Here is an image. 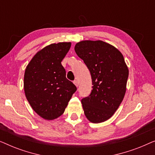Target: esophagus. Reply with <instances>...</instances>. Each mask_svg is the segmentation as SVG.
Returning <instances> with one entry per match:
<instances>
[{
  "mask_svg": "<svg viewBox=\"0 0 155 155\" xmlns=\"http://www.w3.org/2000/svg\"><path fill=\"white\" fill-rule=\"evenodd\" d=\"M73 83L75 84V85L76 87H78V82L77 80H74V81H73Z\"/></svg>",
  "mask_w": 155,
  "mask_h": 155,
  "instance_id": "esophagus-1",
  "label": "esophagus"
}]
</instances>
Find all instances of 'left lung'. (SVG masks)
I'll return each instance as SVG.
<instances>
[{
  "label": "left lung",
  "instance_id": "obj_1",
  "mask_svg": "<svg viewBox=\"0 0 155 155\" xmlns=\"http://www.w3.org/2000/svg\"><path fill=\"white\" fill-rule=\"evenodd\" d=\"M75 51L90 72L92 90L81 100L84 115L99 124L111 117L124 99L128 68L121 53L111 44L100 41H82Z\"/></svg>",
  "mask_w": 155,
  "mask_h": 155
}]
</instances>
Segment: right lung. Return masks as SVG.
Here are the masks:
<instances>
[{
	"mask_svg": "<svg viewBox=\"0 0 155 155\" xmlns=\"http://www.w3.org/2000/svg\"><path fill=\"white\" fill-rule=\"evenodd\" d=\"M71 46V42L46 46L36 54L25 70V96L34 111L46 120L62 115L77 90L65 77V70L61 65Z\"/></svg>",
	"mask_w": 155,
	"mask_h": 155,
	"instance_id": "add662e5",
	"label": "right lung"
}]
</instances>
